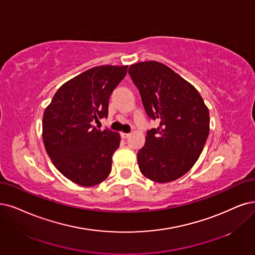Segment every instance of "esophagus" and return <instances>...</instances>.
I'll return each instance as SVG.
<instances>
[{
	"mask_svg": "<svg viewBox=\"0 0 255 255\" xmlns=\"http://www.w3.org/2000/svg\"><path fill=\"white\" fill-rule=\"evenodd\" d=\"M121 136H122V138H127V137H129V136H130V133L122 132V133H121Z\"/></svg>",
	"mask_w": 255,
	"mask_h": 255,
	"instance_id": "esophagus-1",
	"label": "esophagus"
}]
</instances>
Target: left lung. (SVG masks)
Here are the masks:
<instances>
[{"instance_id":"left-lung-1","label":"left lung","mask_w":255,"mask_h":255,"mask_svg":"<svg viewBox=\"0 0 255 255\" xmlns=\"http://www.w3.org/2000/svg\"><path fill=\"white\" fill-rule=\"evenodd\" d=\"M148 117L159 126L149 130L137 152L139 170L156 183L186 174L199 159L210 130L208 107L193 85L156 61L130 65Z\"/></svg>"}]
</instances>
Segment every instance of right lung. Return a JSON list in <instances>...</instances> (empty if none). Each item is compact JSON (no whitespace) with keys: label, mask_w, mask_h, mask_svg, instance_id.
<instances>
[{"label":"right lung","mask_w":255,"mask_h":255,"mask_svg":"<svg viewBox=\"0 0 255 255\" xmlns=\"http://www.w3.org/2000/svg\"><path fill=\"white\" fill-rule=\"evenodd\" d=\"M128 66L102 65L64 83L43 115L42 136L47 154L68 180L84 187L105 181L121 135L97 129L92 122L108 116L111 93Z\"/></svg>","instance_id":"right-lung-1"}]
</instances>
